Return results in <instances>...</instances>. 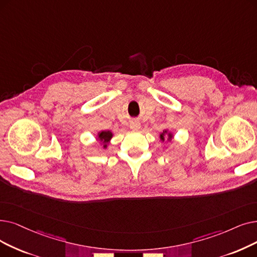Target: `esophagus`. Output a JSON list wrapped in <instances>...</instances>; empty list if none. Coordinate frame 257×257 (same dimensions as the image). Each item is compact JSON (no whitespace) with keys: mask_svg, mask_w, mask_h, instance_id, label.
I'll return each mask as SVG.
<instances>
[{"mask_svg":"<svg viewBox=\"0 0 257 257\" xmlns=\"http://www.w3.org/2000/svg\"><path fill=\"white\" fill-rule=\"evenodd\" d=\"M130 128L132 130H139L141 128V124L139 121H131L130 122Z\"/></svg>","mask_w":257,"mask_h":257,"instance_id":"esophagus-1","label":"esophagus"}]
</instances>
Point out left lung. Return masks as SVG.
Instances as JSON below:
<instances>
[{
    "label": "left lung",
    "instance_id": "1",
    "mask_svg": "<svg viewBox=\"0 0 257 257\" xmlns=\"http://www.w3.org/2000/svg\"><path fill=\"white\" fill-rule=\"evenodd\" d=\"M166 137H168V141H171V140H172V138H173V136H172V133H171V132H168V130H164V131L161 133V136H160L161 141H162V142H164Z\"/></svg>",
    "mask_w": 257,
    "mask_h": 257
}]
</instances>
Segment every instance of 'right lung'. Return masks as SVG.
Segmentation results:
<instances>
[{
	"mask_svg": "<svg viewBox=\"0 0 257 257\" xmlns=\"http://www.w3.org/2000/svg\"><path fill=\"white\" fill-rule=\"evenodd\" d=\"M112 137H113L112 132L109 131V130L101 131V132L97 133V139L103 143V147L104 148H107L108 143L110 142V140H111V138H112Z\"/></svg>",
	"mask_w": 257,
	"mask_h": 257,
	"instance_id": "1",
	"label": "right lung"
}]
</instances>
